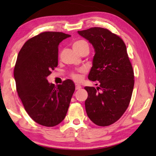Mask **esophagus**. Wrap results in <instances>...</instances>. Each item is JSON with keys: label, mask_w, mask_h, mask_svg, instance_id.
I'll use <instances>...</instances> for the list:
<instances>
[{"label": "esophagus", "mask_w": 156, "mask_h": 156, "mask_svg": "<svg viewBox=\"0 0 156 156\" xmlns=\"http://www.w3.org/2000/svg\"><path fill=\"white\" fill-rule=\"evenodd\" d=\"M81 88H82V87H81L80 84H76V90H79V89H80Z\"/></svg>", "instance_id": "34e87169"}]
</instances>
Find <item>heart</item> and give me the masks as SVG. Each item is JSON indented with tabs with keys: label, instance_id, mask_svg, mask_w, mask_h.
I'll return each mask as SVG.
<instances>
[{
	"label": "heart",
	"instance_id": "obj_1",
	"mask_svg": "<svg viewBox=\"0 0 156 156\" xmlns=\"http://www.w3.org/2000/svg\"><path fill=\"white\" fill-rule=\"evenodd\" d=\"M84 46L89 47V44L87 43V42L85 41V40H77V41L74 42L73 44V48L74 50H79V49L83 48ZM84 72V69H80L79 70L78 72H73V73L71 74V77L73 79L74 81L76 82H80L82 79V73Z\"/></svg>",
	"mask_w": 156,
	"mask_h": 156
}]
</instances>
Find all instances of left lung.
Returning <instances> with one entry per match:
<instances>
[{
	"label": "left lung",
	"instance_id": "1",
	"mask_svg": "<svg viewBox=\"0 0 156 156\" xmlns=\"http://www.w3.org/2000/svg\"><path fill=\"white\" fill-rule=\"evenodd\" d=\"M92 44L95 55L88 78L99 86L85 87L87 116L96 125L107 126L116 122L129 105L134 74L123 40L107 29L91 27L78 31Z\"/></svg>",
	"mask_w": 156,
	"mask_h": 156
}]
</instances>
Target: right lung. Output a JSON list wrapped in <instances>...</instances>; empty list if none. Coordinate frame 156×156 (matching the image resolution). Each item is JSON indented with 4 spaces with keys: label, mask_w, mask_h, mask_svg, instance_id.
Segmentation results:
<instances>
[{
    "label": "right lung",
    "mask_w": 156,
    "mask_h": 156,
    "mask_svg": "<svg viewBox=\"0 0 156 156\" xmlns=\"http://www.w3.org/2000/svg\"><path fill=\"white\" fill-rule=\"evenodd\" d=\"M70 36L44 32L27 40L17 57L14 78L19 97L31 119L44 126L64 120L75 90L70 80L57 86L47 80L58 65L59 44Z\"/></svg>",
    "instance_id": "right-lung-1"
}]
</instances>
